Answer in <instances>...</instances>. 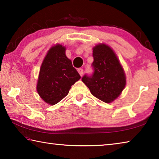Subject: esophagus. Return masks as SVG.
I'll list each match as a JSON object with an SVG mask.
<instances>
[{"label":"esophagus","instance_id":"1","mask_svg":"<svg viewBox=\"0 0 159 159\" xmlns=\"http://www.w3.org/2000/svg\"><path fill=\"white\" fill-rule=\"evenodd\" d=\"M78 72H79V73L80 76H82L83 73V69H81V68L78 69Z\"/></svg>","mask_w":159,"mask_h":159}]
</instances>
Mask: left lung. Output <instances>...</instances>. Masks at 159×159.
<instances>
[{
  "label": "left lung",
  "mask_w": 159,
  "mask_h": 159,
  "mask_svg": "<svg viewBox=\"0 0 159 159\" xmlns=\"http://www.w3.org/2000/svg\"><path fill=\"white\" fill-rule=\"evenodd\" d=\"M94 71L91 76L85 74L82 81L91 94L106 103L115 100L126 84L124 70L111 48L104 43L93 48Z\"/></svg>",
  "instance_id": "8db88e82"
}]
</instances>
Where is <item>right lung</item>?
Returning a JSON list of instances; mask_svg holds the SVG:
<instances>
[{
	"label": "right lung",
	"instance_id": "1",
	"mask_svg": "<svg viewBox=\"0 0 159 159\" xmlns=\"http://www.w3.org/2000/svg\"><path fill=\"white\" fill-rule=\"evenodd\" d=\"M60 44L48 50L40 69L36 90L40 97L50 105H55L68 95L71 85L80 76Z\"/></svg>",
	"mask_w": 159,
	"mask_h": 159
}]
</instances>
